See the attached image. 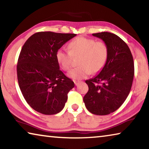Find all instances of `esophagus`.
Returning a JSON list of instances; mask_svg holds the SVG:
<instances>
[{
    "label": "esophagus",
    "instance_id": "34e87169",
    "mask_svg": "<svg viewBox=\"0 0 149 149\" xmlns=\"http://www.w3.org/2000/svg\"><path fill=\"white\" fill-rule=\"evenodd\" d=\"M74 84H75V85H76V86H77V85H79V83H80L79 81H76V80H74Z\"/></svg>",
    "mask_w": 149,
    "mask_h": 149
}]
</instances>
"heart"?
<instances>
[{"label": "heart", "instance_id": "heart-1", "mask_svg": "<svg viewBox=\"0 0 149 149\" xmlns=\"http://www.w3.org/2000/svg\"><path fill=\"white\" fill-rule=\"evenodd\" d=\"M68 50L60 49L56 52V58L61 68L69 71L72 67L73 56H80L79 65L69 72L73 79H83L91 73L97 74L104 67L108 58V48L103 41L80 36L73 39L68 45Z\"/></svg>", "mask_w": 149, "mask_h": 149}]
</instances>
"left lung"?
Listing matches in <instances>:
<instances>
[{"instance_id": "1", "label": "left lung", "mask_w": 149, "mask_h": 149, "mask_svg": "<svg viewBox=\"0 0 149 149\" xmlns=\"http://www.w3.org/2000/svg\"><path fill=\"white\" fill-rule=\"evenodd\" d=\"M108 48L104 67L97 76L85 81L89 91L84 96L87 109L96 115H107L118 109L127 99L134 76V62L127 45L114 33H93Z\"/></svg>"}]
</instances>
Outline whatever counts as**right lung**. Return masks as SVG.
Returning a JSON list of instances; mask_svg holds the SVG:
<instances>
[{"label": "right lung", "instance_id": "1", "mask_svg": "<svg viewBox=\"0 0 149 149\" xmlns=\"http://www.w3.org/2000/svg\"><path fill=\"white\" fill-rule=\"evenodd\" d=\"M76 34L37 32L25 42L17 64L18 84L33 109L45 115L60 112L74 83L60 70L56 52Z\"/></svg>", "mask_w": 149, "mask_h": 149}]
</instances>
